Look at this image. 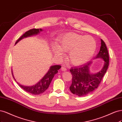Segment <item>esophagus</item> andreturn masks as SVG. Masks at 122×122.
I'll return each mask as SVG.
<instances>
[{
	"label": "esophagus",
	"instance_id": "1",
	"mask_svg": "<svg viewBox=\"0 0 122 122\" xmlns=\"http://www.w3.org/2000/svg\"><path fill=\"white\" fill-rule=\"evenodd\" d=\"M61 70H62V71H66V68L64 66H62V67H61Z\"/></svg>",
	"mask_w": 122,
	"mask_h": 122
}]
</instances>
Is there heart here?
Wrapping results in <instances>:
<instances>
[{
    "label": "heart",
    "instance_id": "b5f03b06",
    "mask_svg": "<svg viewBox=\"0 0 122 122\" xmlns=\"http://www.w3.org/2000/svg\"><path fill=\"white\" fill-rule=\"evenodd\" d=\"M96 49L95 40L90 36H83L76 33L63 35L57 46H54L53 52L58 58H62L63 52L69 51L67 59L70 63L80 65L91 59Z\"/></svg>",
    "mask_w": 122,
    "mask_h": 122
}]
</instances>
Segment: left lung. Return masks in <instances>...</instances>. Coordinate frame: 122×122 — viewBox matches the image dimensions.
Masks as SVG:
<instances>
[{
  "instance_id": "obj_1",
  "label": "left lung",
  "mask_w": 122,
  "mask_h": 122,
  "mask_svg": "<svg viewBox=\"0 0 122 122\" xmlns=\"http://www.w3.org/2000/svg\"><path fill=\"white\" fill-rule=\"evenodd\" d=\"M98 58L104 61V65L102 69L96 73H92L90 71V67L93 62L92 61L80 66L73 67L70 69L72 79L69 89L74 95L86 96L93 92L97 88L107 72L109 65V55L107 46L102 40H101L99 52L94 59Z\"/></svg>"
}]
</instances>
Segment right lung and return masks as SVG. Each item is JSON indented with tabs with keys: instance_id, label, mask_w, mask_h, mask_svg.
I'll list each match as a JSON object with an SVG mask.
<instances>
[{
	"instance_id": "add662e5",
	"label": "right lung",
	"mask_w": 122,
	"mask_h": 122,
	"mask_svg": "<svg viewBox=\"0 0 122 122\" xmlns=\"http://www.w3.org/2000/svg\"><path fill=\"white\" fill-rule=\"evenodd\" d=\"M42 29H32L28 30V31L26 32L22 36L20 37L17 41L15 42V45H16L17 43L22 40V39L26 38L28 37H30L33 35H35L38 34L41 31H42ZM61 66L59 65H53L50 66V68L48 71L44 76L36 84H35L31 86H23L21 84H19L18 82L17 83L19 85V86L25 91L28 92L30 94H33V95H39L42 93H44L46 90L48 89L49 87V86L51 84V81L53 78L54 76L56 73H58V70L60 69ZM11 73H12L13 76L14 78L15 81H16L15 79L14 76V74L13 72V70H11Z\"/></svg>"
}]
</instances>
